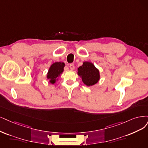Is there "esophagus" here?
Returning <instances> with one entry per match:
<instances>
[{
  "label": "esophagus",
  "mask_w": 148,
  "mask_h": 148,
  "mask_svg": "<svg viewBox=\"0 0 148 148\" xmlns=\"http://www.w3.org/2000/svg\"><path fill=\"white\" fill-rule=\"evenodd\" d=\"M69 68H70V69H71L73 70V69H74V68H75V66H74V64H70V65H69Z\"/></svg>",
  "instance_id": "esophagus-1"
}]
</instances>
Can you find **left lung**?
<instances>
[{
    "label": "left lung",
    "instance_id": "1",
    "mask_svg": "<svg viewBox=\"0 0 148 148\" xmlns=\"http://www.w3.org/2000/svg\"><path fill=\"white\" fill-rule=\"evenodd\" d=\"M77 74L82 79L84 83L88 86L96 84L100 78L99 70L90 62H84L78 68Z\"/></svg>",
    "mask_w": 148,
    "mask_h": 148
}]
</instances>
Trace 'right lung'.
Listing matches in <instances>:
<instances>
[{
  "label": "right lung",
  "mask_w": 148,
  "mask_h": 148,
  "mask_svg": "<svg viewBox=\"0 0 148 148\" xmlns=\"http://www.w3.org/2000/svg\"><path fill=\"white\" fill-rule=\"evenodd\" d=\"M64 63L62 62H56L51 65L47 73V79H50V82L53 84L63 71Z\"/></svg>",
  "instance_id": "obj_1"
}]
</instances>
